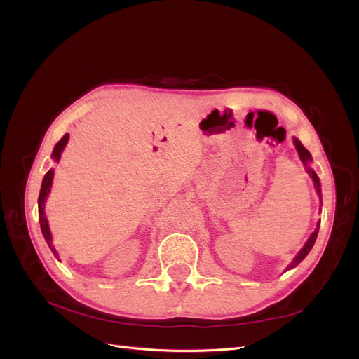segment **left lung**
I'll return each mask as SVG.
<instances>
[{
  "instance_id": "8db88e82",
  "label": "left lung",
  "mask_w": 359,
  "mask_h": 359,
  "mask_svg": "<svg viewBox=\"0 0 359 359\" xmlns=\"http://www.w3.org/2000/svg\"><path fill=\"white\" fill-rule=\"evenodd\" d=\"M294 144H295V148H297V151H299V156H300V158H302V162L306 165L307 162H311V153H309L306 148L303 147V144L295 138L294 140ZM307 172L309 174H311V177H312V180H313V182H315V187H316V191H318V194L320 196V184H319V178H318V175L315 174V172L312 170V169H307ZM318 230H319V222H318V226H316V230L311 234V238L307 239V242L304 243V246L302 248V251L297 254V257H295L294 259H292V263L288 266V269H292V267H295L297 266L302 259L309 254V251L312 250V246H313V243H315V241H316V236H318Z\"/></svg>"
}]
</instances>
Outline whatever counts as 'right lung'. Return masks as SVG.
<instances>
[{"label":"right lung","instance_id":"add662e5","mask_svg":"<svg viewBox=\"0 0 359 359\" xmlns=\"http://www.w3.org/2000/svg\"><path fill=\"white\" fill-rule=\"evenodd\" d=\"M68 142V133H65L64 137L60 138V141L55 145V150H53V158L57 160L60 158V154L62 151H64V147L67 145ZM53 174L55 170H48L44 180H43V184H41V190H40V197H39V214H40V226H41V231H43V236L47 242V245L50 246V250L53 254H56V250L55 246L52 245V234H50V229H48V224H47V219H46V214H44V202H46V197L48 194V191H50V187H52V181H53Z\"/></svg>","mask_w":359,"mask_h":359}]
</instances>
